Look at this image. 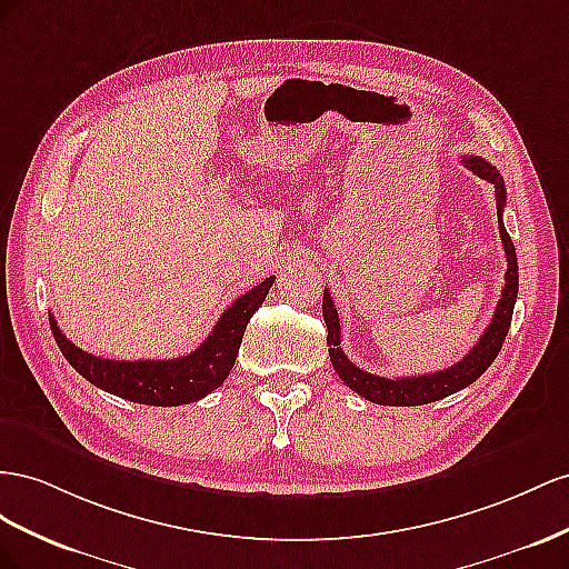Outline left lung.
<instances>
[{"instance_id": "left-lung-1", "label": "left lung", "mask_w": 569, "mask_h": 569, "mask_svg": "<svg viewBox=\"0 0 569 569\" xmlns=\"http://www.w3.org/2000/svg\"><path fill=\"white\" fill-rule=\"evenodd\" d=\"M462 164L467 169H472L483 181H489L496 186V207H498V231L502 248H506L508 257V271H506V286H502V293L496 307V315L491 319L489 327L481 333L477 340V346L467 352V357L458 365H452L443 371H433V375H421V377H400V379H386L369 375V371L355 367L346 352L340 350V323H338V310L331 300V293L323 288V302H321V312L323 321H327V343H329V357L331 365L336 369V375L340 377L346 386H350L357 396H362L377 405H398V408H412V405H427L433 400H441L446 396H452L462 391L469 383H475L486 369L491 367V362L498 357L502 340L508 336L510 321H512V310H515V300H517V288H519V273H517V254L515 246L506 231V223H502V207H506V183H502V176L498 173L496 167H491L489 161L481 157H462Z\"/></svg>"}]
</instances>
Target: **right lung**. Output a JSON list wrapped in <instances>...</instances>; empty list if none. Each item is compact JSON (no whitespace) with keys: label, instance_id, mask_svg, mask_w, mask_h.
I'll return each mask as SVG.
<instances>
[{"label":"right lung","instance_id":"1","mask_svg":"<svg viewBox=\"0 0 569 569\" xmlns=\"http://www.w3.org/2000/svg\"><path fill=\"white\" fill-rule=\"evenodd\" d=\"M271 283L273 276L248 290L246 296L236 298V302L226 307L204 343L176 360H104V357L90 355L71 343L57 327L54 317H50V327L61 355L80 377L97 388L131 402L173 408V405H188L209 396L229 377L242 343V333L248 329L250 317L264 302Z\"/></svg>","mask_w":569,"mask_h":569}]
</instances>
